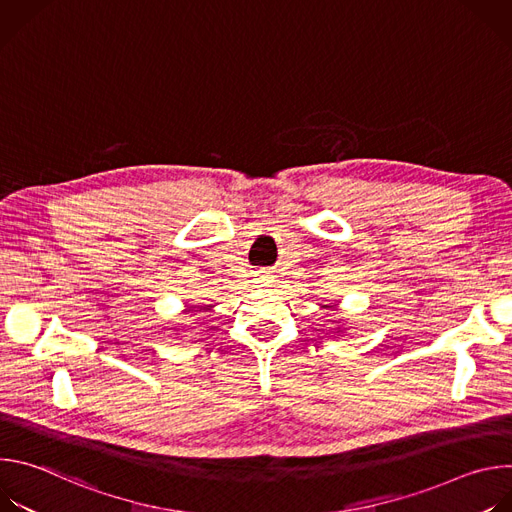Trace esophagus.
<instances>
[{"instance_id":"34e87169","label":"esophagus","mask_w":512,"mask_h":512,"mask_svg":"<svg viewBox=\"0 0 512 512\" xmlns=\"http://www.w3.org/2000/svg\"><path fill=\"white\" fill-rule=\"evenodd\" d=\"M269 279H271V275H269V271H259V275H257V283H261V285H265V283H269Z\"/></svg>"}]
</instances>
